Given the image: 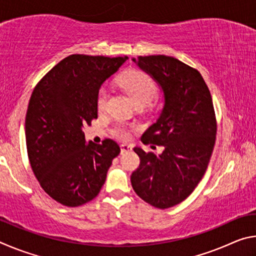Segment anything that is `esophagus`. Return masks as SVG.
<instances>
[{
	"instance_id": "1",
	"label": "esophagus",
	"mask_w": 256,
	"mask_h": 256,
	"mask_svg": "<svg viewBox=\"0 0 256 256\" xmlns=\"http://www.w3.org/2000/svg\"><path fill=\"white\" fill-rule=\"evenodd\" d=\"M132 150V146H128V144H122L120 146V154H125V152H128V151Z\"/></svg>"
}]
</instances>
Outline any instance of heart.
<instances>
[{
    "mask_svg": "<svg viewBox=\"0 0 256 256\" xmlns=\"http://www.w3.org/2000/svg\"><path fill=\"white\" fill-rule=\"evenodd\" d=\"M118 84L136 106H146L150 104L158 94V84L148 73L140 70H131L125 72L118 79ZM108 99L106 88H100L97 94V108L99 112L105 110ZM112 134L120 140H128L130 131L124 125H116L112 128Z\"/></svg>",
    "mask_w": 256,
    "mask_h": 256,
    "instance_id": "b5f03b06",
    "label": "heart"
}]
</instances>
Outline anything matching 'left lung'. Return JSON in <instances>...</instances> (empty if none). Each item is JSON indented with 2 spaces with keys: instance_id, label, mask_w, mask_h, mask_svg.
<instances>
[{
  "instance_id": "1",
  "label": "left lung",
  "mask_w": 256,
  "mask_h": 256,
  "mask_svg": "<svg viewBox=\"0 0 256 256\" xmlns=\"http://www.w3.org/2000/svg\"><path fill=\"white\" fill-rule=\"evenodd\" d=\"M133 62L158 82L164 97L159 118L141 141L164 150L157 154L134 148L140 166L131 175L132 188L146 203L167 209L184 201L206 170L216 134L214 104L201 73L180 60L150 55Z\"/></svg>"
}]
</instances>
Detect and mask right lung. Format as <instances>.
Wrapping results in <instances>:
<instances>
[{"label":"right lung","mask_w":256,"mask_h":256,"mask_svg":"<svg viewBox=\"0 0 256 256\" xmlns=\"http://www.w3.org/2000/svg\"><path fill=\"white\" fill-rule=\"evenodd\" d=\"M126 60L73 54L34 86L26 115L28 158L42 190L60 204L79 206L96 198L120 152L112 138L86 144L82 128L98 118L102 82Z\"/></svg>","instance_id":"obj_1"}]
</instances>
